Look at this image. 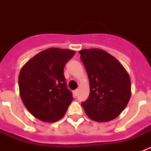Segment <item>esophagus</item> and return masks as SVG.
<instances>
[{
	"instance_id": "obj_1",
	"label": "esophagus",
	"mask_w": 151,
	"mask_h": 151,
	"mask_svg": "<svg viewBox=\"0 0 151 151\" xmlns=\"http://www.w3.org/2000/svg\"><path fill=\"white\" fill-rule=\"evenodd\" d=\"M78 89H76V90H75L74 91H73V95H74V97H76L77 94H78Z\"/></svg>"
}]
</instances>
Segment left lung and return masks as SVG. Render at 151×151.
<instances>
[{
	"label": "left lung",
	"mask_w": 151,
	"mask_h": 151,
	"mask_svg": "<svg viewBox=\"0 0 151 151\" xmlns=\"http://www.w3.org/2000/svg\"><path fill=\"white\" fill-rule=\"evenodd\" d=\"M88 73L90 94L82 104L88 116L98 122H109L124 110L131 97V79L119 61L98 48L78 51Z\"/></svg>",
	"instance_id": "1"
}]
</instances>
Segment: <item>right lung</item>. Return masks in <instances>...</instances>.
Returning a JSON list of instances; mask_svg holds the SVG:
<instances>
[{
    "mask_svg": "<svg viewBox=\"0 0 151 151\" xmlns=\"http://www.w3.org/2000/svg\"><path fill=\"white\" fill-rule=\"evenodd\" d=\"M75 54L73 50L50 47L34 56L21 69L19 95L29 113L39 120H60L73 101L63 69Z\"/></svg>",
    "mask_w": 151,
    "mask_h": 151,
    "instance_id": "add662e5",
    "label": "right lung"
}]
</instances>
